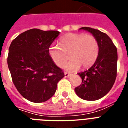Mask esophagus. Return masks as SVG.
<instances>
[{"label":"esophagus","mask_w":128,"mask_h":128,"mask_svg":"<svg viewBox=\"0 0 128 128\" xmlns=\"http://www.w3.org/2000/svg\"><path fill=\"white\" fill-rule=\"evenodd\" d=\"M69 76H70V74L69 73H67V72H65V78H69Z\"/></svg>","instance_id":"obj_1"}]
</instances>
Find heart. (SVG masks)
Segmentation results:
<instances>
[{
  "instance_id": "heart-1",
  "label": "heart",
  "mask_w": 128,
  "mask_h": 128,
  "mask_svg": "<svg viewBox=\"0 0 128 128\" xmlns=\"http://www.w3.org/2000/svg\"><path fill=\"white\" fill-rule=\"evenodd\" d=\"M61 47L52 44L48 54L55 63L63 67L69 59H72L65 66L68 71H75L82 66L88 68L94 65L99 55V43L93 35L84 33H68L60 39Z\"/></svg>"
}]
</instances>
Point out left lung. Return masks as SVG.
Wrapping results in <instances>:
<instances>
[{
    "label": "left lung",
    "instance_id": "left-lung-1",
    "mask_svg": "<svg viewBox=\"0 0 128 128\" xmlns=\"http://www.w3.org/2000/svg\"><path fill=\"white\" fill-rule=\"evenodd\" d=\"M80 29L87 30L96 37L100 50L94 65L88 70L78 73L82 82L75 88V92L83 100L95 101L106 96L114 84L117 76V48L104 32L90 27Z\"/></svg>",
    "mask_w": 128,
    "mask_h": 128
}]
</instances>
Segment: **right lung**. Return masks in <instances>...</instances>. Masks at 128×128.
<instances>
[{
    "instance_id": "add662e5",
    "label": "right lung",
    "mask_w": 128,
    "mask_h": 128,
    "mask_svg": "<svg viewBox=\"0 0 128 128\" xmlns=\"http://www.w3.org/2000/svg\"><path fill=\"white\" fill-rule=\"evenodd\" d=\"M59 33L32 28L20 34L10 45L7 63L12 82L20 95L30 102L49 100L56 92L57 83L65 76L48 54L49 46Z\"/></svg>"
}]
</instances>
